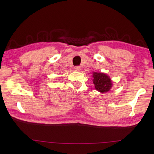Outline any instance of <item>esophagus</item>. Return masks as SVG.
Here are the masks:
<instances>
[{
  "instance_id": "esophagus-1",
  "label": "esophagus",
  "mask_w": 154,
  "mask_h": 154,
  "mask_svg": "<svg viewBox=\"0 0 154 154\" xmlns=\"http://www.w3.org/2000/svg\"><path fill=\"white\" fill-rule=\"evenodd\" d=\"M81 69V67L79 66H75L74 67V70L76 71H79Z\"/></svg>"
}]
</instances>
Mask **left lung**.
Here are the masks:
<instances>
[{
	"instance_id": "obj_1",
	"label": "left lung",
	"mask_w": 154,
	"mask_h": 154,
	"mask_svg": "<svg viewBox=\"0 0 154 154\" xmlns=\"http://www.w3.org/2000/svg\"><path fill=\"white\" fill-rule=\"evenodd\" d=\"M93 83L95 89L100 93H106L112 87V81L109 76L103 73H93Z\"/></svg>"
}]
</instances>
